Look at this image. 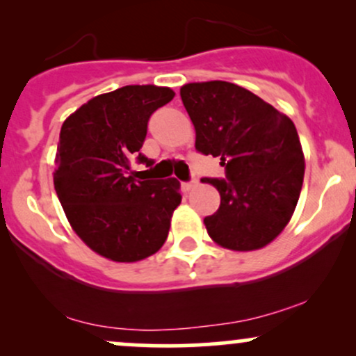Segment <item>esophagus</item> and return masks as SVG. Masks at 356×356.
<instances>
[{"label": "esophagus", "mask_w": 356, "mask_h": 356, "mask_svg": "<svg viewBox=\"0 0 356 356\" xmlns=\"http://www.w3.org/2000/svg\"><path fill=\"white\" fill-rule=\"evenodd\" d=\"M194 187H197V181H191V182H182V191L184 192H189V191H192L194 189Z\"/></svg>", "instance_id": "34e87169"}]
</instances>
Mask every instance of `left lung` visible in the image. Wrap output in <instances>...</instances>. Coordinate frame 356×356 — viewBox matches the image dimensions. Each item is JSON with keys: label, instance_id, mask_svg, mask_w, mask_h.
Returning <instances> with one entry per match:
<instances>
[{"label": "left lung", "instance_id": "1", "mask_svg": "<svg viewBox=\"0 0 356 356\" xmlns=\"http://www.w3.org/2000/svg\"><path fill=\"white\" fill-rule=\"evenodd\" d=\"M195 129V149L220 157L227 181L202 179L220 206L204 219L207 234L231 251H256L288 226L300 199L305 155L293 120L229 81L181 87Z\"/></svg>", "mask_w": 356, "mask_h": 356}]
</instances>
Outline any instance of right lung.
<instances>
[{
    "label": "right lung",
    "instance_id": "1",
    "mask_svg": "<svg viewBox=\"0 0 356 356\" xmlns=\"http://www.w3.org/2000/svg\"><path fill=\"white\" fill-rule=\"evenodd\" d=\"M174 90L127 85L93 97L60 130L53 182L75 234L97 254L136 263L155 254L182 201L175 177L138 181L129 175L147 136V122L174 99Z\"/></svg>",
    "mask_w": 356,
    "mask_h": 356
}]
</instances>
